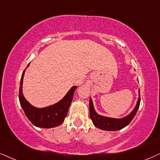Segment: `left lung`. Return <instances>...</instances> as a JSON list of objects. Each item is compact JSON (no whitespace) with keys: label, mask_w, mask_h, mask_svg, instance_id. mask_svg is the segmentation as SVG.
<instances>
[{"label":"left lung","mask_w":160,"mask_h":160,"mask_svg":"<svg viewBox=\"0 0 160 160\" xmlns=\"http://www.w3.org/2000/svg\"><path fill=\"white\" fill-rule=\"evenodd\" d=\"M139 104H140V92H139V98H138L137 104L131 113L122 119H116V118H110L107 116H101L96 113L94 109L92 101L90 98L89 103L90 119H91L93 125L99 129L109 131H119L129 125L130 122L134 118L136 113L139 109Z\"/></svg>","instance_id":"1"}]
</instances>
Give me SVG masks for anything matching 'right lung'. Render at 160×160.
Returning a JSON list of instances; mask_svg holds the SVG:
<instances>
[{
  "label": "right lung",
  "mask_w": 160,
  "mask_h": 160,
  "mask_svg": "<svg viewBox=\"0 0 160 160\" xmlns=\"http://www.w3.org/2000/svg\"><path fill=\"white\" fill-rule=\"evenodd\" d=\"M29 65V64L27 65V68H28ZM24 72L25 70L21 76L20 83L21 87L19 88V101L25 115L33 125L38 128H51L62 125L68 114L77 87H72L66 96L55 104L43 108H35L29 104L23 95L22 86Z\"/></svg>",
  "instance_id": "add662e5"
}]
</instances>
